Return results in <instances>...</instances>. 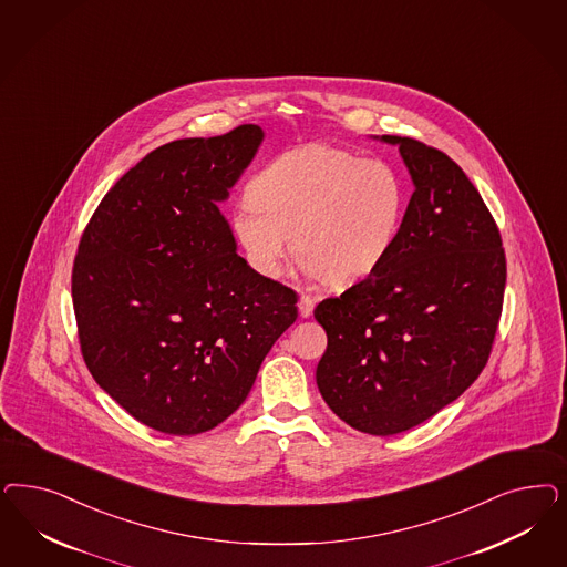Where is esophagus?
Here are the masks:
<instances>
[{
	"mask_svg": "<svg viewBox=\"0 0 567 567\" xmlns=\"http://www.w3.org/2000/svg\"><path fill=\"white\" fill-rule=\"evenodd\" d=\"M312 309H315V298L311 293H302L300 296V302H298V311L302 317H311Z\"/></svg>",
	"mask_w": 567,
	"mask_h": 567,
	"instance_id": "esophagus-1",
	"label": "esophagus"
}]
</instances>
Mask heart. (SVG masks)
<instances>
[{
    "mask_svg": "<svg viewBox=\"0 0 567 567\" xmlns=\"http://www.w3.org/2000/svg\"><path fill=\"white\" fill-rule=\"evenodd\" d=\"M406 202V183L390 163L312 144L275 156L256 173L231 227L256 274H281L293 238L307 274L347 286L390 255Z\"/></svg>",
    "mask_w": 567,
    "mask_h": 567,
    "instance_id": "heart-1",
    "label": "heart"
}]
</instances>
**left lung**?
<instances>
[{
  "label": "left lung",
  "mask_w": 567,
  "mask_h": 567,
  "mask_svg": "<svg viewBox=\"0 0 567 567\" xmlns=\"http://www.w3.org/2000/svg\"><path fill=\"white\" fill-rule=\"evenodd\" d=\"M396 144L415 183L384 262L317 305L328 333L317 385L350 427L392 436L474 384L503 312L507 260L488 206L463 168L413 137Z\"/></svg>",
  "instance_id": "left-lung-1"
}]
</instances>
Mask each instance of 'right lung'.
Segmentation results:
<instances>
[{"instance_id": "right-lung-1", "label": "right lung", "mask_w": 567, "mask_h": 567, "mask_svg": "<svg viewBox=\"0 0 567 567\" xmlns=\"http://www.w3.org/2000/svg\"><path fill=\"white\" fill-rule=\"evenodd\" d=\"M256 125L156 147L110 187L76 248L73 307L93 380L147 427L192 436L246 401L298 296L236 252L217 202Z\"/></svg>"}]
</instances>
